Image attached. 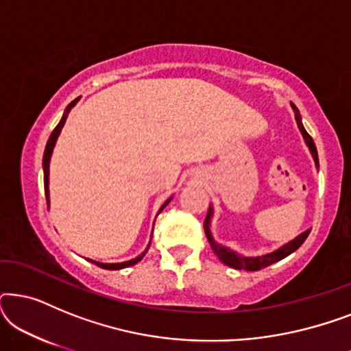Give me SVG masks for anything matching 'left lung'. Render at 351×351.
Segmentation results:
<instances>
[{
	"mask_svg": "<svg viewBox=\"0 0 351 351\" xmlns=\"http://www.w3.org/2000/svg\"><path fill=\"white\" fill-rule=\"evenodd\" d=\"M291 107L294 108L297 126H299L302 136H304V141H305V143H306V147H308L311 156H313L315 166L319 167L318 152H316V147H315L313 138H311L310 134L305 131L304 124H302L300 113H299V110H297L295 105L291 104ZM213 214H214L213 206H209L208 215H206V220H204V233H206V237H208V241H209V244H210V247H213V251L215 252V256H217V257L220 258V262H223L225 265L234 268V270H247V271L262 270V268L271 265V263L281 261V258H285V257L289 256V254L297 251V249H299V247L302 246V244H304L306 237H308V234H310V230H305L304 233L299 234V237L292 239V241L286 243L285 246H281L280 249H276V251L268 252V254H265V256L247 257V256H241V254L232 251V249H230V247L222 246V244H219V243L214 241L213 233H210V219H213Z\"/></svg>",
	"mask_w": 351,
	"mask_h": 351,
	"instance_id": "left-lung-1",
	"label": "left lung"
}]
</instances>
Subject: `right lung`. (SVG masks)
Instances as JSON below:
<instances>
[{"label":"right lung","instance_id":"1","mask_svg":"<svg viewBox=\"0 0 351 351\" xmlns=\"http://www.w3.org/2000/svg\"><path fill=\"white\" fill-rule=\"evenodd\" d=\"M78 100H80V97H78V99H75L73 102H71V104L69 105V107L65 108V113H64V117H62V119H60V121H59V124H57L54 131H52L51 137H49V141H47V143H46V148H45V156H43V171H45V193H46L47 206H49V162H51L52 150H54V147H56V142H57V137H59V134H60V131H62V128H64V124H65V121H66V117H69L70 110L75 107V105H76V102H78ZM171 199H172V198L167 199L166 203L161 206L160 210H158V214H160L161 210L165 209L167 204H169V201H171ZM150 244H152V241L148 243L147 249H145V251H143V252L141 254V256H137L136 258H131V261H126V262H119V263H102V262H95V261H90V258H88V261H89V262H93V263H95V265L100 267V268H105V270H121V268H126V267L136 265L137 262H141L142 258H143V256H145V254H147L148 247H150Z\"/></svg>","mask_w":351,"mask_h":351}]
</instances>
